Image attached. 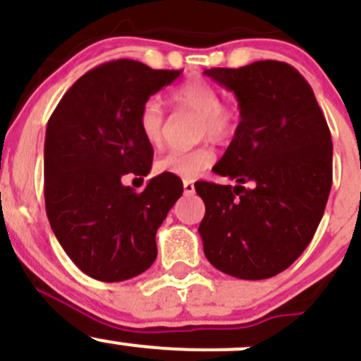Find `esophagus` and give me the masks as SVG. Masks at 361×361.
<instances>
[{
	"label": "esophagus",
	"instance_id": "1",
	"mask_svg": "<svg viewBox=\"0 0 361 361\" xmlns=\"http://www.w3.org/2000/svg\"><path fill=\"white\" fill-rule=\"evenodd\" d=\"M183 190H185V194H194L195 192V187H194V181L192 180H185L183 181Z\"/></svg>",
	"mask_w": 361,
	"mask_h": 361
}]
</instances>
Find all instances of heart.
<instances>
[{
  "instance_id": "b5f03b06",
  "label": "heart",
  "mask_w": 361,
  "mask_h": 361,
  "mask_svg": "<svg viewBox=\"0 0 361 361\" xmlns=\"http://www.w3.org/2000/svg\"><path fill=\"white\" fill-rule=\"evenodd\" d=\"M171 104L180 111L199 115V136L209 137L214 143H228L238 134L241 111L232 104L221 103V94L207 80L188 78L169 94ZM137 127L150 147L159 148L166 137V111L157 99H148L137 115ZM214 162V152L206 145L192 150H171L157 159L159 173L180 178H195Z\"/></svg>"
}]
</instances>
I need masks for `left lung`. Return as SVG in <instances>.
Instances as JSON below:
<instances>
[{"mask_svg":"<svg viewBox=\"0 0 361 361\" xmlns=\"http://www.w3.org/2000/svg\"><path fill=\"white\" fill-rule=\"evenodd\" d=\"M235 94L241 123L213 171L197 181L199 234L213 267L239 279L279 274L309 246L332 188V136L307 80L279 61L204 71Z\"/></svg>","mask_w":361,"mask_h":361,"instance_id":"left-lung-1","label":"left lung"}]
</instances>
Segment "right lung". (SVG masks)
I'll use <instances>...</instances> for the list:
<instances>
[{"label": "right lung", "instance_id": "1", "mask_svg": "<svg viewBox=\"0 0 361 361\" xmlns=\"http://www.w3.org/2000/svg\"><path fill=\"white\" fill-rule=\"evenodd\" d=\"M181 71L133 59L96 66L59 101L45 134V207L68 257L87 276L126 281L157 258L155 234L183 183L159 174L143 192L123 174L147 176L154 148L137 127L141 106Z\"/></svg>", "mask_w": 361, "mask_h": 361}]
</instances>
